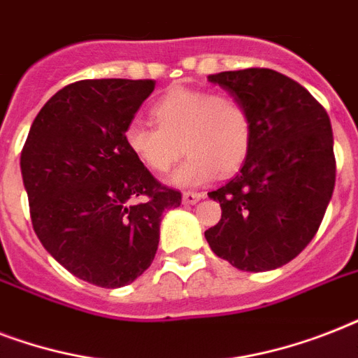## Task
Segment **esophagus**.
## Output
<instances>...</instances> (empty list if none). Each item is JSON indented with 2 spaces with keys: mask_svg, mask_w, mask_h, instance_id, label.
I'll list each match as a JSON object with an SVG mask.
<instances>
[{
  "mask_svg": "<svg viewBox=\"0 0 358 358\" xmlns=\"http://www.w3.org/2000/svg\"><path fill=\"white\" fill-rule=\"evenodd\" d=\"M201 199H204V195L202 193H195V191H185L184 195H182V202L184 204H196Z\"/></svg>",
  "mask_w": 358,
  "mask_h": 358,
  "instance_id": "esophagus-1",
  "label": "esophagus"
}]
</instances>
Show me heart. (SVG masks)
Masks as SVG:
<instances>
[{
	"mask_svg": "<svg viewBox=\"0 0 358 358\" xmlns=\"http://www.w3.org/2000/svg\"><path fill=\"white\" fill-rule=\"evenodd\" d=\"M157 128L131 122L124 139L137 162L156 174L169 173L182 154H189L174 173L173 184L196 187L215 174L236 173L252 141L250 115L241 100L193 89H173L152 108Z\"/></svg>",
	"mask_w": 358,
	"mask_h": 358,
	"instance_id": "1",
	"label": "heart"
}]
</instances>
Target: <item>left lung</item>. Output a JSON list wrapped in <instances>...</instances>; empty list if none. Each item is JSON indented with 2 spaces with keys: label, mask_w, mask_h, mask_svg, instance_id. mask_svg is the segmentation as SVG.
Segmentation results:
<instances>
[{
  "label": "left lung",
  "mask_w": 358,
  "mask_h": 358,
  "mask_svg": "<svg viewBox=\"0 0 358 358\" xmlns=\"http://www.w3.org/2000/svg\"><path fill=\"white\" fill-rule=\"evenodd\" d=\"M208 81L243 102L252 141L239 173L208 193L221 219L204 236L241 271H271L310 243L333 196L331 120L305 87L275 70L219 72Z\"/></svg>",
  "instance_id": "1"
}]
</instances>
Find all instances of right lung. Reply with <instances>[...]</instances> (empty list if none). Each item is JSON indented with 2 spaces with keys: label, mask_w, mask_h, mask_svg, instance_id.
<instances>
[{
  "label": "right lung",
  "mask_w": 358,
  "mask_h": 358,
  "mask_svg": "<svg viewBox=\"0 0 358 358\" xmlns=\"http://www.w3.org/2000/svg\"><path fill=\"white\" fill-rule=\"evenodd\" d=\"M154 85L70 83L38 111L20 157L36 238L64 269L100 288L126 286L150 267L163 212L182 202L124 139Z\"/></svg>",
  "instance_id": "obj_1"
}]
</instances>
